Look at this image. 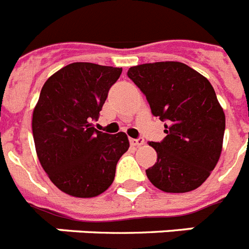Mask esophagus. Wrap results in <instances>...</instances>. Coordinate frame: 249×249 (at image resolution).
<instances>
[{
    "instance_id": "esophagus-1",
    "label": "esophagus",
    "mask_w": 249,
    "mask_h": 249,
    "mask_svg": "<svg viewBox=\"0 0 249 249\" xmlns=\"http://www.w3.org/2000/svg\"><path fill=\"white\" fill-rule=\"evenodd\" d=\"M129 142L132 143V145H135V146H141V145H143V142H145V140H143V137H137V139L129 140Z\"/></svg>"
}]
</instances>
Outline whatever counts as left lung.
Returning <instances> with one entry per match:
<instances>
[{
  "instance_id": "1",
  "label": "left lung",
  "mask_w": 249,
  "mask_h": 249,
  "mask_svg": "<svg viewBox=\"0 0 249 249\" xmlns=\"http://www.w3.org/2000/svg\"><path fill=\"white\" fill-rule=\"evenodd\" d=\"M127 76L146 96L166 136L150 142L158 160L146 169L154 186L172 194L196 190L220 158L225 114L210 81L180 62L145 63Z\"/></svg>"
}]
</instances>
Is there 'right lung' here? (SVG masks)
<instances>
[{
	"label": "right lung",
	"mask_w": 249,
	"mask_h": 249,
	"mask_svg": "<svg viewBox=\"0 0 249 249\" xmlns=\"http://www.w3.org/2000/svg\"><path fill=\"white\" fill-rule=\"evenodd\" d=\"M122 69L89 62L67 65L43 85L33 112L36 154L49 179L75 197L108 190L120 158L129 147L124 132L94 128Z\"/></svg>",
	"instance_id": "add662e5"
}]
</instances>
